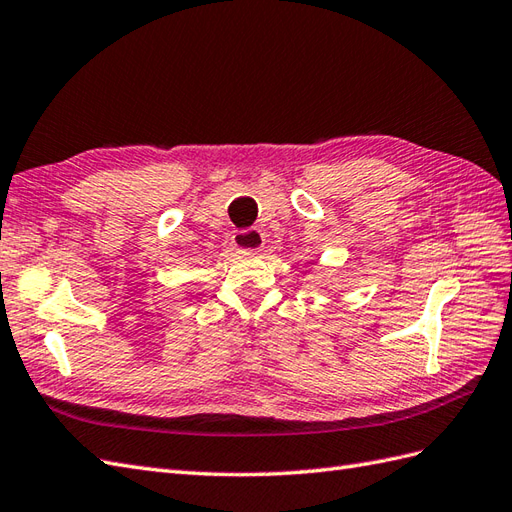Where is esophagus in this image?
I'll return each mask as SVG.
<instances>
[{"label":"esophagus","mask_w":512,"mask_h":512,"mask_svg":"<svg viewBox=\"0 0 512 512\" xmlns=\"http://www.w3.org/2000/svg\"><path fill=\"white\" fill-rule=\"evenodd\" d=\"M233 246L238 251H261L264 248V233L259 229H240L233 233Z\"/></svg>","instance_id":"esophagus-1"}]
</instances>
